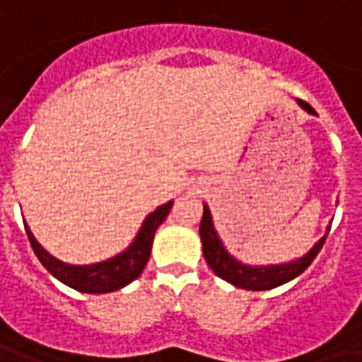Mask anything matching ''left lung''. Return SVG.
<instances>
[{"label":"left lung","mask_w":362,"mask_h":362,"mask_svg":"<svg viewBox=\"0 0 362 362\" xmlns=\"http://www.w3.org/2000/svg\"><path fill=\"white\" fill-rule=\"evenodd\" d=\"M298 105L310 115H317L310 103L296 100ZM329 233V227L320 241L313 245L310 251L302 255L300 259L288 260V262H280V264H245L239 259H235L231 252L225 249L221 237L217 235L216 225H214V217L209 207L204 204V216H202V223H199V237H202V247H204V257L209 269L214 270V274L219 278L227 280L229 284H233L243 290H272V288L282 286L296 276H300L313 259L317 257V252L322 251L325 237Z\"/></svg>","instance_id":"left-lung-1"}]
</instances>
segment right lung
<instances>
[{"instance_id":"add662e5","label":"right lung","mask_w":362,"mask_h":362,"mask_svg":"<svg viewBox=\"0 0 362 362\" xmlns=\"http://www.w3.org/2000/svg\"><path fill=\"white\" fill-rule=\"evenodd\" d=\"M173 199L166 202L163 206H158L155 211H151L145 217V221L141 225V229L135 235L133 243L129 245L125 251L119 255L111 257L102 262H93V264H68L52 257L42 245H40L35 235L31 233L29 225L25 223V231L31 241V247L40 264L49 270L52 276L60 280L62 284L74 288L78 292L84 294H107V292H115L119 288H125L131 284L135 278L141 276V272L148 262L151 257V249H153V241H155L156 229L160 227L166 216L170 214L173 207Z\"/></svg>"}]
</instances>
